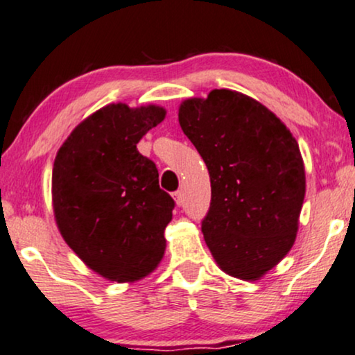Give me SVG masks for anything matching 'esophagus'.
<instances>
[{"mask_svg": "<svg viewBox=\"0 0 355 355\" xmlns=\"http://www.w3.org/2000/svg\"><path fill=\"white\" fill-rule=\"evenodd\" d=\"M174 200H176V204L178 205H182V202H184V196H182V192L181 191H178V192H174Z\"/></svg>", "mask_w": 355, "mask_h": 355, "instance_id": "34e87169", "label": "esophagus"}]
</instances>
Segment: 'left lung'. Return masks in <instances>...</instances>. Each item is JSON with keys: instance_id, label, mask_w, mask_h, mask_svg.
Listing matches in <instances>:
<instances>
[{"instance_id": "obj_1", "label": "left lung", "mask_w": 355, "mask_h": 355, "mask_svg": "<svg viewBox=\"0 0 355 355\" xmlns=\"http://www.w3.org/2000/svg\"><path fill=\"white\" fill-rule=\"evenodd\" d=\"M179 123L210 174L202 233L225 274L259 280L295 243L305 164L285 123L259 101L232 89L179 105Z\"/></svg>"}]
</instances>
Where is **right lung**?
Here are the masks:
<instances>
[{
	"instance_id": "obj_1",
	"label": "right lung",
	"mask_w": 355,
	"mask_h": 355,
	"mask_svg": "<svg viewBox=\"0 0 355 355\" xmlns=\"http://www.w3.org/2000/svg\"><path fill=\"white\" fill-rule=\"evenodd\" d=\"M166 117L161 105L107 104L78 123L55 156L58 232L101 277L135 282L158 268L174 200L137 144Z\"/></svg>"
}]
</instances>
